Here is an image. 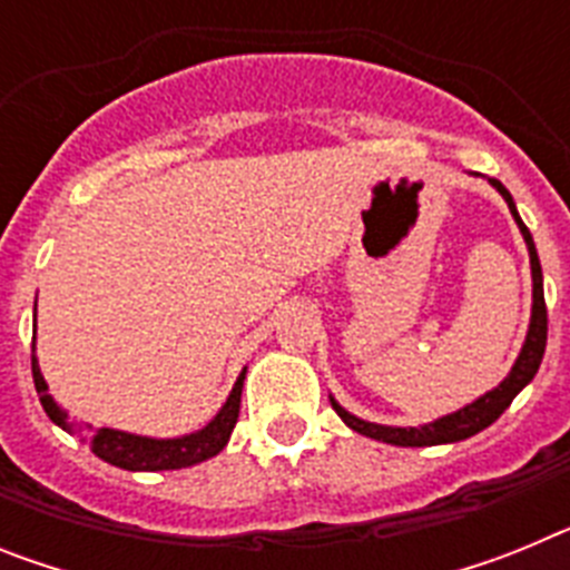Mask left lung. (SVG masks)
I'll use <instances>...</instances> for the list:
<instances>
[{"label":"left lung","instance_id":"1","mask_svg":"<svg viewBox=\"0 0 570 570\" xmlns=\"http://www.w3.org/2000/svg\"><path fill=\"white\" fill-rule=\"evenodd\" d=\"M493 188L500 190L502 199L508 203V210H511L513 223L520 228L522 239L528 245V256H531V279H533V305H531V325H528L525 342H522V351L513 362V367L508 371L505 380L497 387H491L488 394H482L480 400L468 402L465 407L454 411V414L440 416V420L428 422V425L416 428H396V425H380V422H367L354 416L351 411L340 405V402L331 396V405L340 414V420L345 422L351 431L362 436H371L376 442H387V445H400V448H428V445H448V442H462L468 436L480 434L485 431L491 422H497L502 416L508 405L513 402V396L520 394L522 387L537 376L540 371L542 354H546V342H548V311H546V291H542V265L540 256H537V245H533L531 230L525 228V223L517 214V205H513V196L508 194L505 185L500 179H488Z\"/></svg>","mask_w":570,"mask_h":570}]
</instances>
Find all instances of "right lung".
Here are the masks:
<instances>
[{"label": "right lung", "mask_w": 570, "mask_h": 570, "mask_svg": "<svg viewBox=\"0 0 570 570\" xmlns=\"http://www.w3.org/2000/svg\"><path fill=\"white\" fill-rule=\"evenodd\" d=\"M30 367H33V385H37L45 414L50 416V422H57L62 431L73 434V422H68V411H62L53 402V396L48 394V382H45L42 371H39L37 354L30 356ZM242 382H245V367L236 376L234 391L228 394L225 405L219 407V414L205 428L194 431V434L174 436V440H154V436L128 434V431H116V428H99L97 434L90 436V451L99 460L110 462L116 468H125V471H179V468L199 465V462L210 460V456H216L228 445L230 431H234L236 420H239Z\"/></svg>", "instance_id": "add662e5"}]
</instances>
